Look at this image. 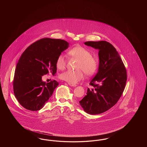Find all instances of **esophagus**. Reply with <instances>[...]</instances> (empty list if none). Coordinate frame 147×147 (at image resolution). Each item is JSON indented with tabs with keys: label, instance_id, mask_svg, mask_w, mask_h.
I'll use <instances>...</instances> for the list:
<instances>
[{
	"label": "esophagus",
	"instance_id": "34e87169",
	"mask_svg": "<svg viewBox=\"0 0 147 147\" xmlns=\"http://www.w3.org/2000/svg\"><path fill=\"white\" fill-rule=\"evenodd\" d=\"M68 84L71 86H73V87H74V86H77V85L76 84H70V83H68Z\"/></svg>",
	"mask_w": 147,
	"mask_h": 147
}]
</instances>
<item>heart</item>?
<instances>
[{
    "label": "heart",
    "mask_w": 147,
    "mask_h": 147,
    "mask_svg": "<svg viewBox=\"0 0 147 147\" xmlns=\"http://www.w3.org/2000/svg\"><path fill=\"white\" fill-rule=\"evenodd\" d=\"M68 55L77 59L78 62L76 65L77 70H68L59 75L61 79L68 83L76 84L84 78V73L88 76L93 75L98 69V59L91 56L90 52L82 46H76L68 51ZM67 59L63 55H59L56 59L57 68L63 70L66 66Z\"/></svg>",
    "instance_id": "obj_1"
}]
</instances>
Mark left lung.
<instances>
[{"instance_id": "8db88e82", "label": "left lung", "mask_w": 147, "mask_h": 147, "mask_svg": "<svg viewBox=\"0 0 147 147\" xmlns=\"http://www.w3.org/2000/svg\"><path fill=\"white\" fill-rule=\"evenodd\" d=\"M85 45L98 49V72L88 88L86 95L79 101L85 112L97 115L115 105L126 86L127 76L125 65L118 52L109 42L88 41Z\"/></svg>"}]
</instances>
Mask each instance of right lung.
<instances>
[{
	"label": "right lung",
	"mask_w": 147,
	"mask_h": 147,
	"mask_svg": "<svg viewBox=\"0 0 147 147\" xmlns=\"http://www.w3.org/2000/svg\"><path fill=\"white\" fill-rule=\"evenodd\" d=\"M68 42L44 38L33 43L22 53L17 63L13 80L14 93L20 104L30 111L41 109L49 100L58 83H46L43 76L57 72L56 59L68 49Z\"/></svg>",
	"instance_id": "1"
}]
</instances>
